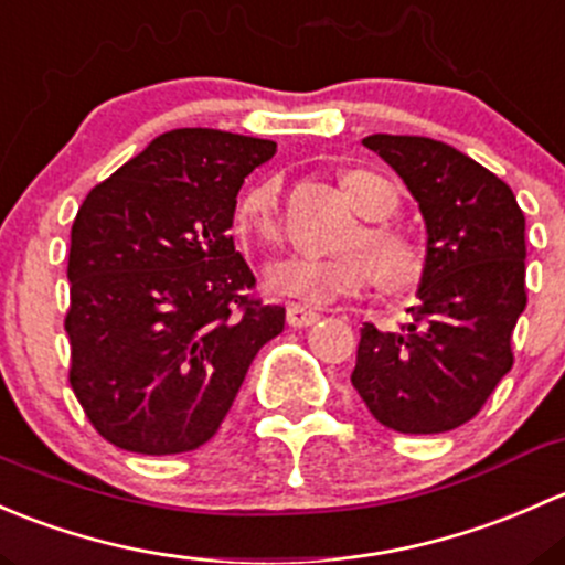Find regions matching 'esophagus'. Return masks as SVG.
I'll return each instance as SVG.
<instances>
[{"label":"esophagus","mask_w":565,"mask_h":565,"mask_svg":"<svg viewBox=\"0 0 565 565\" xmlns=\"http://www.w3.org/2000/svg\"><path fill=\"white\" fill-rule=\"evenodd\" d=\"M285 318H288V323L294 326V329H305V326L316 323L318 318H321V312L310 310V307H301V305H288Z\"/></svg>","instance_id":"obj_1"}]
</instances>
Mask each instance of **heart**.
<instances>
[{"instance_id":"1","label":"heart","mask_w":565,"mask_h":565,"mask_svg":"<svg viewBox=\"0 0 565 565\" xmlns=\"http://www.w3.org/2000/svg\"><path fill=\"white\" fill-rule=\"evenodd\" d=\"M342 188L367 223L351 236V247H364V253L337 255H288L266 269V288L305 305H329L367 290L375 282V269L386 288H403L422 271V253L411 236L381 220L397 212L399 195L388 179L372 171H348ZM282 188L277 179H264L253 184L236 203V228L247 239L260 244H277L282 239L280 217Z\"/></svg>"}]
</instances>
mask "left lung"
Masks as SVG:
<instances>
[{
    "instance_id": "obj_1",
    "label": "left lung",
    "mask_w": 565,
    "mask_h": 565,
    "mask_svg": "<svg viewBox=\"0 0 565 565\" xmlns=\"http://www.w3.org/2000/svg\"><path fill=\"white\" fill-rule=\"evenodd\" d=\"M362 143L416 198L427 255L411 323H364L351 383L383 427L449 433L514 364L511 334L527 305L525 214L503 179L449 143L386 132Z\"/></svg>"
}]
</instances>
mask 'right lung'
Wrapping results in <instances>:
<instances>
[{
	"instance_id": "obj_1",
	"label": "right lung",
	"mask_w": 565,
	"mask_h": 565,
	"mask_svg": "<svg viewBox=\"0 0 565 565\" xmlns=\"http://www.w3.org/2000/svg\"><path fill=\"white\" fill-rule=\"evenodd\" d=\"M275 141L209 127L157 136L97 184L70 231V386L125 451L206 444L285 307L249 296L236 195Z\"/></svg>"
}]
</instances>
